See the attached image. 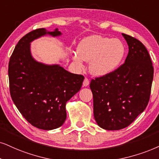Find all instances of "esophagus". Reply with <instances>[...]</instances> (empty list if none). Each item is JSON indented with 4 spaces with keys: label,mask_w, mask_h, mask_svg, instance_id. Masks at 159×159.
<instances>
[{
    "label": "esophagus",
    "mask_w": 159,
    "mask_h": 159,
    "mask_svg": "<svg viewBox=\"0 0 159 159\" xmlns=\"http://www.w3.org/2000/svg\"><path fill=\"white\" fill-rule=\"evenodd\" d=\"M89 79H88V78H85V79H84V82H83V86H87L88 85H89Z\"/></svg>",
    "instance_id": "34e87169"
}]
</instances>
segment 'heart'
Masks as SVG:
<instances>
[{
    "mask_svg": "<svg viewBox=\"0 0 159 159\" xmlns=\"http://www.w3.org/2000/svg\"><path fill=\"white\" fill-rule=\"evenodd\" d=\"M78 53L73 60L82 67L84 61H89L90 73L95 77H104L117 69L126 53L124 43L119 39H111L100 35L84 38L78 45Z\"/></svg>",
    "mask_w": 159,
    "mask_h": 159,
    "instance_id": "obj_1",
    "label": "heart"
}]
</instances>
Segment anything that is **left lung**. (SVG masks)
<instances>
[{
  "instance_id": "left-lung-1",
  "label": "left lung",
  "mask_w": 159,
  "mask_h": 159,
  "mask_svg": "<svg viewBox=\"0 0 159 159\" xmlns=\"http://www.w3.org/2000/svg\"><path fill=\"white\" fill-rule=\"evenodd\" d=\"M128 45L123 65L104 77L92 79L94 120L100 128L116 130L128 127L144 111L150 100L153 67L141 42L122 34Z\"/></svg>"
}]
</instances>
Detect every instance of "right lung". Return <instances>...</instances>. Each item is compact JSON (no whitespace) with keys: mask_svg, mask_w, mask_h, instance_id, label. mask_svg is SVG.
Returning a JSON list of instances; mask_svg holds the SVG:
<instances>
[{"mask_svg":"<svg viewBox=\"0 0 159 159\" xmlns=\"http://www.w3.org/2000/svg\"><path fill=\"white\" fill-rule=\"evenodd\" d=\"M45 35L55 37L61 33L58 29H39L22 37L10 58L8 73L11 99L22 115L36 128L53 130L65 122L66 103L81 89L84 77L34 59L31 43Z\"/></svg>","mask_w":159,"mask_h":159,"instance_id":"right-lung-1","label":"right lung"}]
</instances>
